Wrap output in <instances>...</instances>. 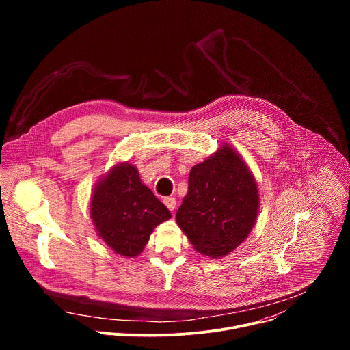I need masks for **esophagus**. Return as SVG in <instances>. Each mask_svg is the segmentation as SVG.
Masks as SVG:
<instances>
[{
	"label": "esophagus",
	"instance_id": "34e87169",
	"mask_svg": "<svg viewBox=\"0 0 350 350\" xmlns=\"http://www.w3.org/2000/svg\"><path fill=\"white\" fill-rule=\"evenodd\" d=\"M163 204L167 206V209H169L170 212H173L174 208H176V199H174L173 196H167V198L163 199Z\"/></svg>",
	"mask_w": 350,
	"mask_h": 350
}]
</instances>
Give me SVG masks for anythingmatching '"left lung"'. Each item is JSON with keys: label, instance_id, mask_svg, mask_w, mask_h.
I'll use <instances>...</instances> for the list:
<instances>
[{"label": "left lung", "instance_id": "left-lung-1", "mask_svg": "<svg viewBox=\"0 0 350 350\" xmlns=\"http://www.w3.org/2000/svg\"><path fill=\"white\" fill-rule=\"evenodd\" d=\"M258 183L245 161L224 144L188 177L176 221L195 251L209 258L232 252L252 231L259 213Z\"/></svg>", "mask_w": 350, "mask_h": 350}]
</instances>
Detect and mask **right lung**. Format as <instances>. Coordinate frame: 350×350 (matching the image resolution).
<instances>
[{"mask_svg":"<svg viewBox=\"0 0 350 350\" xmlns=\"http://www.w3.org/2000/svg\"><path fill=\"white\" fill-rule=\"evenodd\" d=\"M90 216L98 237L124 258L138 256L154 228L172 217L129 162L115 165L95 184Z\"/></svg>","mask_w":350,"mask_h":350,"instance_id":"obj_1","label":"right lung"}]
</instances>
